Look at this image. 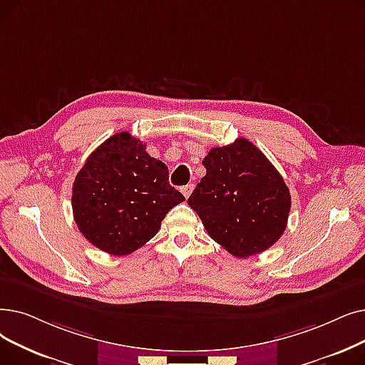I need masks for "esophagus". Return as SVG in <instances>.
<instances>
[{"label":"esophagus","instance_id":"1","mask_svg":"<svg viewBox=\"0 0 365 365\" xmlns=\"http://www.w3.org/2000/svg\"><path fill=\"white\" fill-rule=\"evenodd\" d=\"M192 189H194V185H185L180 187V192L185 195V198H187L192 194Z\"/></svg>","mask_w":365,"mask_h":365}]
</instances>
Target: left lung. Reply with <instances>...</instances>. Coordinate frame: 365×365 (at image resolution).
I'll return each instance as SVG.
<instances>
[{"label": "left lung", "mask_w": 365, "mask_h": 365, "mask_svg": "<svg viewBox=\"0 0 365 365\" xmlns=\"http://www.w3.org/2000/svg\"><path fill=\"white\" fill-rule=\"evenodd\" d=\"M202 165L205 176L187 204L212 239L237 258L272 247L291 210L289 189L274 165L246 138L210 149Z\"/></svg>", "instance_id": "8db88e82"}]
</instances>
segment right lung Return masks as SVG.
<instances>
[{
	"label": "right lung",
	"instance_id": "1",
	"mask_svg": "<svg viewBox=\"0 0 365 365\" xmlns=\"http://www.w3.org/2000/svg\"><path fill=\"white\" fill-rule=\"evenodd\" d=\"M185 197L168 183V167L128 133L95 149L73 183V215L85 239L123 257L146 245Z\"/></svg>",
	"mask_w": 365,
	"mask_h": 365
}]
</instances>
